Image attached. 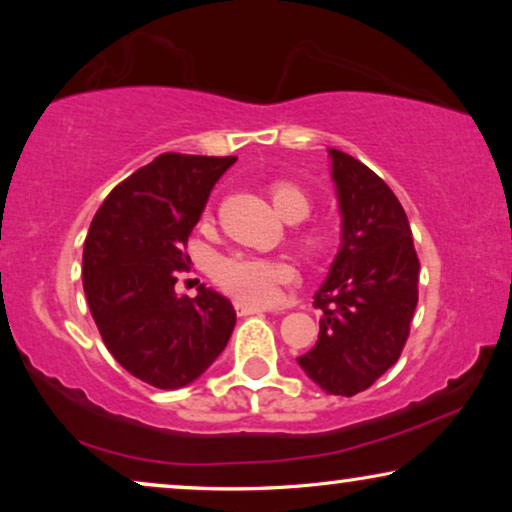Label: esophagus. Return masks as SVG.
<instances>
[{
    "instance_id": "esophagus-1",
    "label": "esophagus",
    "mask_w": 512,
    "mask_h": 512,
    "mask_svg": "<svg viewBox=\"0 0 512 512\" xmlns=\"http://www.w3.org/2000/svg\"><path fill=\"white\" fill-rule=\"evenodd\" d=\"M235 310L240 317H251V314H263L265 310L263 307H254V305H244V303H237Z\"/></svg>"
}]
</instances>
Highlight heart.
<instances>
[{
  "instance_id": "b5f03b06",
  "label": "heart",
  "mask_w": 512,
  "mask_h": 512,
  "mask_svg": "<svg viewBox=\"0 0 512 512\" xmlns=\"http://www.w3.org/2000/svg\"><path fill=\"white\" fill-rule=\"evenodd\" d=\"M272 205L284 219L289 216H303L310 212V202L305 193L291 184H275L270 188ZM312 244H317L312 240ZM214 282L221 286L228 296L244 305H268L277 298L279 286L291 279V268L282 261L254 256V254H223L212 265Z\"/></svg>"
}]
</instances>
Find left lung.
<instances>
[{"label": "left lung", "instance_id": "1", "mask_svg": "<svg viewBox=\"0 0 512 512\" xmlns=\"http://www.w3.org/2000/svg\"><path fill=\"white\" fill-rule=\"evenodd\" d=\"M342 235L326 282L314 293L319 340L298 356L326 394L368 389L401 356L417 307L419 258L405 209L377 174L328 149Z\"/></svg>", "mask_w": 512, "mask_h": 512}]
</instances>
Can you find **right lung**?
Wrapping results in <instances>:
<instances>
[{"mask_svg":"<svg viewBox=\"0 0 512 512\" xmlns=\"http://www.w3.org/2000/svg\"><path fill=\"white\" fill-rule=\"evenodd\" d=\"M235 156L163 153L107 195L83 244V291L111 356L151 387L181 389L212 366L235 328L221 293L177 296V272L209 193Z\"/></svg>","mask_w":512,"mask_h":512,"instance_id":"right-lung-1","label":"right lung"}]
</instances>
